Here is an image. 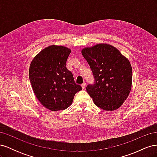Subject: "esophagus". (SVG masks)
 Wrapping results in <instances>:
<instances>
[{
    "mask_svg": "<svg viewBox=\"0 0 157 157\" xmlns=\"http://www.w3.org/2000/svg\"><path fill=\"white\" fill-rule=\"evenodd\" d=\"M86 84L85 83V82H84L83 84H81V86H82V88L83 89H84L85 88H86Z\"/></svg>",
    "mask_w": 157,
    "mask_h": 157,
    "instance_id": "obj_1",
    "label": "esophagus"
}]
</instances>
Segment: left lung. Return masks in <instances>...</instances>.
I'll list each match as a JSON object with an SVG mask.
<instances>
[{"instance_id":"8db88e82","label":"left lung","mask_w":157,"mask_h":157,"mask_svg":"<svg viewBox=\"0 0 157 157\" xmlns=\"http://www.w3.org/2000/svg\"><path fill=\"white\" fill-rule=\"evenodd\" d=\"M82 54L91 69L95 82L86 91L97 107L106 111L120 107L132 88V69L130 61L110 44H98L84 48Z\"/></svg>"}]
</instances>
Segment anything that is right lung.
Segmentation results:
<instances>
[{
    "instance_id": "obj_1",
    "label": "right lung",
    "mask_w": 157,
    "mask_h": 157,
    "mask_svg": "<svg viewBox=\"0 0 157 157\" xmlns=\"http://www.w3.org/2000/svg\"><path fill=\"white\" fill-rule=\"evenodd\" d=\"M70 53L71 50L65 46L52 45L41 50L31 63L29 74L33 92L50 111L69 107L75 94L82 89L66 67Z\"/></svg>"
}]
</instances>
